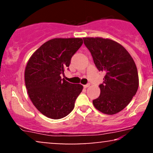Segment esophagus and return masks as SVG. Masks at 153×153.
<instances>
[{"instance_id": "obj_1", "label": "esophagus", "mask_w": 153, "mask_h": 153, "mask_svg": "<svg viewBox=\"0 0 153 153\" xmlns=\"http://www.w3.org/2000/svg\"><path fill=\"white\" fill-rule=\"evenodd\" d=\"M89 86H90V83H88V84H86V85H83V87L85 88H88Z\"/></svg>"}]
</instances>
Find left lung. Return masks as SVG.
<instances>
[{
  "label": "left lung",
  "instance_id": "obj_1",
  "mask_svg": "<svg viewBox=\"0 0 153 153\" xmlns=\"http://www.w3.org/2000/svg\"><path fill=\"white\" fill-rule=\"evenodd\" d=\"M83 42L97 69L106 73L99 85L100 96L93 103L103 114H115L129 104L137 91L136 65L126 49L117 42L100 37L83 38Z\"/></svg>",
  "mask_w": 153,
  "mask_h": 153
}]
</instances>
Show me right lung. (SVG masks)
Instances as JSON below:
<instances>
[{
    "label": "right lung",
    "mask_w": 153,
    "mask_h": 153,
    "mask_svg": "<svg viewBox=\"0 0 153 153\" xmlns=\"http://www.w3.org/2000/svg\"><path fill=\"white\" fill-rule=\"evenodd\" d=\"M82 45L81 38L52 39L28 61L24 74L28 94L34 106L49 118L59 119L69 114L81 93L82 85L71 83L61 75Z\"/></svg>",
    "instance_id": "right-lung-1"
}]
</instances>
